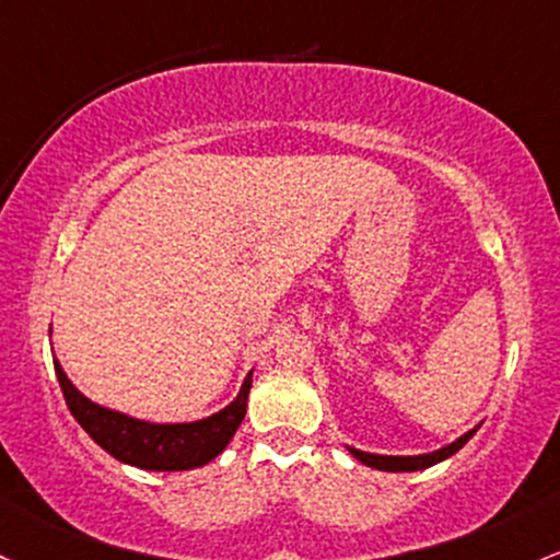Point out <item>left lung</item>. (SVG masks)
I'll return each mask as SVG.
<instances>
[{
	"label": "left lung",
	"mask_w": 560,
	"mask_h": 560,
	"mask_svg": "<svg viewBox=\"0 0 560 560\" xmlns=\"http://www.w3.org/2000/svg\"><path fill=\"white\" fill-rule=\"evenodd\" d=\"M478 428L468 430L465 435H459L457 441H452L450 446H441V450L435 452H428V454H415V457H390V454H370V452H361V450H353V446H348V452L353 454L359 463L370 465V468H377V470H388V472H411V470H425L430 465L441 463V459L452 457L454 452L463 450L465 444L472 439V433H476Z\"/></svg>",
	"instance_id": "8db88e82"
}]
</instances>
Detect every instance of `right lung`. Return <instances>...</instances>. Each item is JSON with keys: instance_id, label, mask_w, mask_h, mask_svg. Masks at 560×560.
<instances>
[{"instance_id": "1", "label": "right lung", "mask_w": 560, "mask_h": 560, "mask_svg": "<svg viewBox=\"0 0 560 560\" xmlns=\"http://www.w3.org/2000/svg\"><path fill=\"white\" fill-rule=\"evenodd\" d=\"M55 361V374H58L60 390H63L66 404L77 422L90 433L97 446H103L110 457L119 463L135 465L143 470H190L212 463L220 452L229 446V441L242 425L247 415V396L252 388V372L244 380L242 390L225 409L214 411L212 417L196 422H172V425H159V422L135 420L130 415L106 409L101 404L90 401L84 393L73 388L66 377L63 366Z\"/></svg>"}]
</instances>
